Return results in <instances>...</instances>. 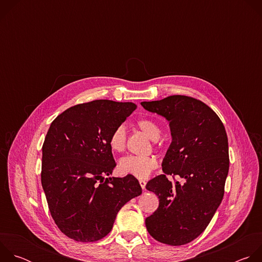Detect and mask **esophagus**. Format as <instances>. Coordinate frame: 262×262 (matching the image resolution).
Instances as JSON below:
<instances>
[{
  "label": "esophagus",
  "instance_id": "34e87169",
  "mask_svg": "<svg viewBox=\"0 0 262 262\" xmlns=\"http://www.w3.org/2000/svg\"><path fill=\"white\" fill-rule=\"evenodd\" d=\"M140 185H141V188H142L143 190H145V186H146V181H145V180H140Z\"/></svg>",
  "mask_w": 262,
  "mask_h": 262
}]
</instances>
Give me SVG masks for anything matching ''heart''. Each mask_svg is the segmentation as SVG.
<instances>
[{
    "mask_svg": "<svg viewBox=\"0 0 262 262\" xmlns=\"http://www.w3.org/2000/svg\"><path fill=\"white\" fill-rule=\"evenodd\" d=\"M137 125L141 130H143L149 138L159 141L162 129L160 124L152 119H141L138 121ZM127 133L123 124L116 126L112 134L110 135L108 145L111 149L115 152H122L126 147ZM159 165L158 159L155 156L148 157H137V156H127L120 160L118 169L120 173L125 175H133L139 179L147 178L150 173L157 169Z\"/></svg>",
    "mask_w": 262,
    "mask_h": 262,
    "instance_id": "b5f03b06",
    "label": "heart"
}]
</instances>
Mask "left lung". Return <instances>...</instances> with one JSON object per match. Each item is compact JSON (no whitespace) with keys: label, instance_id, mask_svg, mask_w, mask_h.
Returning <instances> with one entry per match:
<instances>
[{"label":"left lung","instance_id":"obj_1","mask_svg":"<svg viewBox=\"0 0 262 262\" xmlns=\"http://www.w3.org/2000/svg\"><path fill=\"white\" fill-rule=\"evenodd\" d=\"M141 104L165 117L172 136L164 174L146 184L160 199L158 209L145 220L146 228L160 243L185 245L205 230L222 202L229 170L227 134L219 116L196 98L172 95ZM167 174L184 182L172 184Z\"/></svg>","mask_w":262,"mask_h":262}]
</instances>
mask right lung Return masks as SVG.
I'll use <instances>...</instances> for the list:
<instances>
[{"label": "right lung", "instance_id": "add662e5", "mask_svg": "<svg viewBox=\"0 0 262 262\" xmlns=\"http://www.w3.org/2000/svg\"><path fill=\"white\" fill-rule=\"evenodd\" d=\"M133 102L97 99L73 105L51 124L42 146L41 184L58 228L77 242H96L142 194L136 177H106L116 167L110 135L136 110Z\"/></svg>", "mask_w": 262, "mask_h": 262}]
</instances>
